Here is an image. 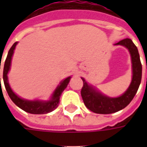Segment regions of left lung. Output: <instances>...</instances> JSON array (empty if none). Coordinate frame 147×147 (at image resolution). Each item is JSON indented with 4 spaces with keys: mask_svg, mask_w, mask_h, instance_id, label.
Returning a JSON list of instances; mask_svg holds the SVG:
<instances>
[{
    "mask_svg": "<svg viewBox=\"0 0 147 147\" xmlns=\"http://www.w3.org/2000/svg\"><path fill=\"white\" fill-rule=\"evenodd\" d=\"M115 45H123L130 52L132 64V80L125 92L120 97L109 98L98 92L92 86L86 83L83 78V86L81 96L86 107L95 113L110 114L118 112L126 107L136 95L142 80V64L139 53L136 45L130 38L121 40Z\"/></svg>",
    "mask_w": 147,
    "mask_h": 147,
    "instance_id": "8db88e82",
    "label": "left lung"
}]
</instances>
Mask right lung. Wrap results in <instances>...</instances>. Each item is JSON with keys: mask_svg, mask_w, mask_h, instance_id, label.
Here are the masks:
<instances>
[{"mask_svg": "<svg viewBox=\"0 0 147 147\" xmlns=\"http://www.w3.org/2000/svg\"><path fill=\"white\" fill-rule=\"evenodd\" d=\"M16 45H17V42H15L11 47V49H9L7 58L5 60V65H4V71H3V80H4L5 89L8 92V96L10 97L11 101L14 102L19 108H20L21 109H23L27 113H29L31 114H46L48 113H50L52 111L54 110L56 108H57V106L59 105V102H60V98H61V94L64 91V90L67 87V84L70 81L71 76L67 77L63 81H61L60 83V85H58L57 87L54 90V92H53L51 97V99L49 101H46V102L39 101V100L28 101V100L21 98L12 91V90L11 89V87L8 84V73L9 70H10L11 57H12L14 49Z\"/></svg>", "mask_w": 147, "mask_h": 147, "instance_id": "right-lung-1", "label": "right lung"}]
</instances>
